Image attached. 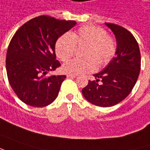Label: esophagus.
<instances>
[{
  "label": "esophagus",
  "mask_w": 150,
  "mask_h": 150,
  "mask_svg": "<svg viewBox=\"0 0 150 150\" xmlns=\"http://www.w3.org/2000/svg\"><path fill=\"white\" fill-rule=\"evenodd\" d=\"M67 76L68 78H76V77H77V75H73V74H67Z\"/></svg>",
  "instance_id": "1"
}]
</instances>
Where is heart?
<instances>
[{"instance_id": "b5f03b06", "label": "heart", "mask_w": 150, "mask_h": 150, "mask_svg": "<svg viewBox=\"0 0 150 150\" xmlns=\"http://www.w3.org/2000/svg\"><path fill=\"white\" fill-rule=\"evenodd\" d=\"M76 46H85L81 52L83 58H75L63 66V71L69 74L79 75L94 71L107 65L116 52L113 38L108 35L104 28L94 25H84L75 32L64 33L55 44L58 58L67 62L75 54Z\"/></svg>"}]
</instances>
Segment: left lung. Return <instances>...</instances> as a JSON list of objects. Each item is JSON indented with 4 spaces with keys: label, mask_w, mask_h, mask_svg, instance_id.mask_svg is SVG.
<instances>
[{
    "label": "left lung",
    "mask_w": 150,
    "mask_h": 150,
    "mask_svg": "<svg viewBox=\"0 0 150 150\" xmlns=\"http://www.w3.org/2000/svg\"><path fill=\"white\" fill-rule=\"evenodd\" d=\"M105 24L116 37V56L103 71L93 75L96 80H88L82 93L93 104L107 108L122 102L134 88L140 71V52L135 37L126 28Z\"/></svg>",
    "instance_id": "8db88e82"
}]
</instances>
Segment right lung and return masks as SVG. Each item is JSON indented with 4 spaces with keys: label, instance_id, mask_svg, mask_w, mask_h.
<instances>
[{
    "label": "right lung",
    "instance_id": "right-lung-1",
    "mask_svg": "<svg viewBox=\"0 0 150 150\" xmlns=\"http://www.w3.org/2000/svg\"><path fill=\"white\" fill-rule=\"evenodd\" d=\"M75 24L74 20L40 15L26 22L13 36L6 53L7 76L24 103L42 108L57 98L67 76L46 74L61 67L56 59V42Z\"/></svg>",
    "mask_w": 150,
    "mask_h": 150
}]
</instances>
